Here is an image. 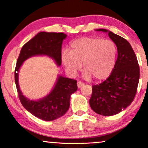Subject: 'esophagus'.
I'll return each instance as SVG.
<instances>
[{"instance_id":"34e87169","label":"esophagus","mask_w":148,"mask_h":148,"mask_svg":"<svg viewBox=\"0 0 148 148\" xmlns=\"http://www.w3.org/2000/svg\"><path fill=\"white\" fill-rule=\"evenodd\" d=\"M84 84L83 82H81V81H78L77 82V86H78V88H81L83 86H84Z\"/></svg>"}]
</instances>
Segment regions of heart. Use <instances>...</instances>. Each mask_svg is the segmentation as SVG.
<instances>
[{
  "mask_svg": "<svg viewBox=\"0 0 148 148\" xmlns=\"http://www.w3.org/2000/svg\"><path fill=\"white\" fill-rule=\"evenodd\" d=\"M117 48L113 42L99 37H81L71 43L69 53L64 51L61 60L69 74L75 75L81 69L86 78L106 79L111 74L116 60Z\"/></svg>",
  "mask_w": 148,
  "mask_h": 148,
  "instance_id": "1",
  "label": "heart"
}]
</instances>
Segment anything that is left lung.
Wrapping results in <instances>:
<instances>
[{
    "label": "left lung",
    "mask_w": 148,
    "mask_h": 148,
    "mask_svg": "<svg viewBox=\"0 0 148 148\" xmlns=\"http://www.w3.org/2000/svg\"><path fill=\"white\" fill-rule=\"evenodd\" d=\"M118 49V58L111 75L99 84L93 85L89 103L98 114L111 116L118 114L132 103L136 94L140 68L136 56L129 42L106 29Z\"/></svg>",
    "instance_id": "1"
}]
</instances>
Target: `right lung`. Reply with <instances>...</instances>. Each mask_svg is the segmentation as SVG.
<instances>
[{
  "mask_svg": "<svg viewBox=\"0 0 148 148\" xmlns=\"http://www.w3.org/2000/svg\"><path fill=\"white\" fill-rule=\"evenodd\" d=\"M67 35L62 33L41 32L35 35L22 47L16 62L14 79L18 97L25 109L37 118L51 121L65 114L69 108L70 96L77 90L76 80L60 76L55 87L43 99L38 101L28 99L22 95L18 82V72L24 60L36 55H47L61 64V49Z\"/></svg>",
  "mask_w": 148,
  "mask_h": 148,
  "instance_id": "1",
  "label": "right lung"
}]
</instances>
